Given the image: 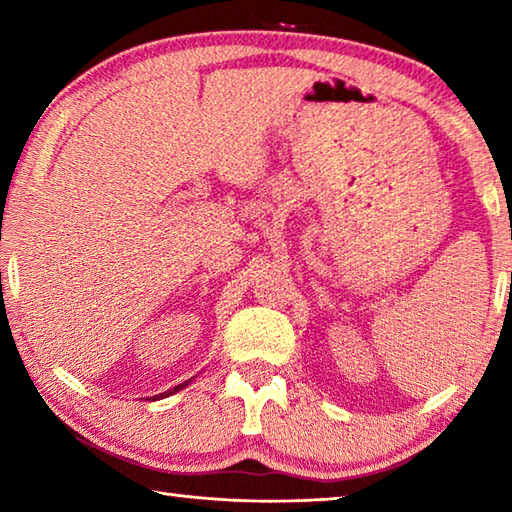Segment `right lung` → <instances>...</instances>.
I'll return each instance as SVG.
<instances>
[{
    "mask_svg": "<svg viewBox=\"0 0 512 512\" xmlns=\"http://www.w3.org/2000/svg\"><path fill=\"white\" fill-rule=\"evenodd\" d=\"M189 384V381H185V384H178L176 388H169V391H164V393H160V395H155V397H158V400H160V397H169V395H173V393H178L180 391V388H185ZM155 397H153V400H155Z\"/></svg>",
    "mask_w": 512,
    "mask_h": 512,
    "instance_id": "add662e5",
    "label": "right lung"
}]
</instances>
